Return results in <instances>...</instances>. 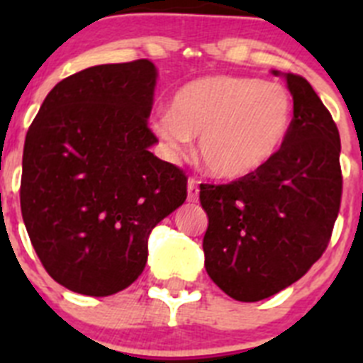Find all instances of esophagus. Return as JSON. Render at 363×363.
<instances>
[{"instance_id":"1","label":"esophagus","mask_w":363,"mask_h":363,"mask_svg":"<svg viewBox=\"0 0 363 363\" xmlns=\"http://www.w3.org/2000/svg\"><path fill=\"white\" fill-rule=\"evenodd\" d=\"M198 196H200L198 179L196 178H189V182H187V200L189 201H198Z\"/></svg>"}]
</instances>
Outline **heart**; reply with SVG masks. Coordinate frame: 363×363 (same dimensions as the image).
Returning a JSON list of instances; mask_svg holds the SVG:
<instances>
[{
  "label": "heart",
  "mask_w": 363,
  "mask_h": 363,
  "mask_svg": "<svg viewBox=\"0 0 363 363\" xmlns=\"http://www.w3.org/2000/svg\"><path fill=\"white\" fill-rule=\"evenodd\" d=\"M293 123V98L280 83L240 76H207L176 91L171 112L154 121L172 150L198 138V156L216 178L259 171L284 147Z\"/></svg>",
  "instance_id": "1"
}]
</instances>
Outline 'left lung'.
I'll return each mask as SVG.
<instances>
[{"mask_svg": "<svg viewBox=\"0 0 363 363\" xmlns=\"http://www.w3.org/2000/svg\"><path fill=\"white\" fill-rule=\"evenodd\" d=\"M285 79L293 123L280 152L245 178L200 185L209 216L205 269L238 301L264 300L300 280L325 252L340 211L338 127L306 78Z\"/></svg>", "mask_w": 363, "mask_h": 363, "instance_id": "left-lung-1", "label": "left lung"}]
</instances>
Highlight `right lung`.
<instances>
[{
  "label": "right lung",
  "mask_w": 363,
  "mask_h": 363,
  "mask_svg": "<svg viewBox=\"0 0 363 363\" xmlns=\"http://www.w3.org/2000/svg\"><path fill=\"white\" fill-rule=\"evenodd\" d=\"M156 67L96 65L62 79L27 130L21 214L45 271L86 296L120 293L147 238L187 198V176L149 150Z\"/></svg>",
  "instance_id": "right-lung-1"
}]
</instances>
